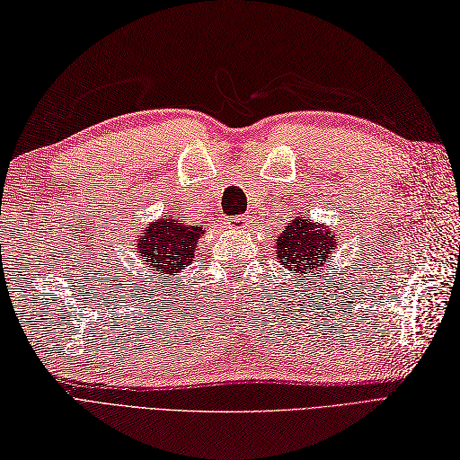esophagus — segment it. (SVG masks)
Masks as SVG:
<instances>
[{
	"instance_id": "esophagus-1",
	"label": "esophagus",
	"mask_w": 460,
	"mask_h": 460,
	"mask_svg": "<svg viewBox=\"0 0 460 460\" xmlns=\"http://www.w3.org/2000/svg\"><path fill=\"white\" fill-rule=\"evenodd\" d=\"M226 226H228V228H234V230L248 228V226H250V218H243V217H230V218H226Z\"/></svg>"
}]
</instances>
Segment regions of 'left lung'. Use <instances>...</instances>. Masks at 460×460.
Segmentation results:
<instances>
[{"label":"left lung","mask_w":460,"mask_h":460,"mask_svg":"<svg viewBox=\"0 0 460 460\" xmlns=\"http://www.w3.org/2000/svg\"><path fill=\"white\" fill-rule=\"evenodd\" d=\"M335 245H338L335 234L323 224L312 222L306 215L288 222V226L279 234L275 252L279 263L287 271L296 273V277H305L306 281L308 275L323 273Z\"/></svg>","instance_id":"8db88e82"}]
</instances>
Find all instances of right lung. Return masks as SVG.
Segmentation results:
<instances>
[{
	"instance_id": "obj_1",
	"label": "right lung",
	"mask_w": 460,
	"mask_h": 460,
	"mask_svg": "<svg viewBox=\"0 0 460 460\" xmlns=\"http://www.w3.org/2000/svg\"><path fill=\"white\" fill-rule=\"evenodd\" d=\"M203 234L200 224H187L183 217H172L165 212L158 222L146 224L134 248L150 273L158 271L165 277L191 265L197 242Z\"/></svg>"
}]
</instances>
